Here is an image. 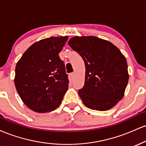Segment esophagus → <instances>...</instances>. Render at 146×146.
Here are the masks:
<instances>
[{
    "instance_id": "1",
    "label": "esophagus",
    "mask_w": 146,
    "mask_h": 146,
    "mask_svg": "<svg viewBox=\"0 0 146 146\" xmlns=\"http://www.w3.org/2000/svg\"><path fill=\"white\" fill-rule=\"evenodd\" d=\"M74 76H75V73H71V78L73 79V78H74Z\"/></svg>"
}]
</instances>
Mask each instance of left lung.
<instances>
[{
    "mask_svg": "<svg viewBox=\"0 0 146 146\" xmlns=\"http://www.w3.org/2000/svg\"><path fill=\"white\" fill-rule=\"evenodd\" d=\"M68 44L84 61V104L93 110H109L123 98L128 82L125 58L113 43L95 36H75Z\"/></svg>",
    "mask_w": 146,
    "mask_h": 146,
    "instance_id": "1",
    "label": "left lung"
}]
</instances>
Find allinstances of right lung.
<instances>
[{
	"label": "right lung",
	"instance_id": "right-lung-1",
	"mask_svg": "<svg viewBox=\"0 0 146 146\" xmlns=\"http://www.w3.org/2000/svg\"><path fill=\"white\" fill-rule=\"evenodd\" d=\"M67 40V36L41 40L31 45L17 62L15 86L25 104L33 111L51 112L62 101L69 81L59 53Z\"/></svg>",
	"mask_w": 146,
	"mask_h": 146
}]
</instances>
